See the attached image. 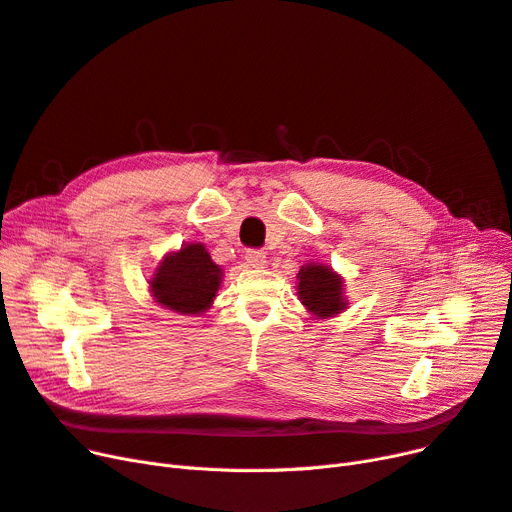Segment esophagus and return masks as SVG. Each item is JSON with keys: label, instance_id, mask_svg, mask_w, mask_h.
I'll list each match as a JSON object with an SVG mask.
<instances>
[{"label": "esophagus", "instance_id": "1", "mask_svg": "<svg viewBox=\"0 0 512 512\" xmlns=\"http://www.w3.org/2000/svg\"><path fill=\"white\" fill-rule=\"evenodd\" d=\"M245 262H248V267H254V269H262L264 264H267V254H264L262 250H248L245 252Z\"/></svg>", "mask_w": 512, "mask_h": 512}]
</instances>
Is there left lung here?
Masks as SVG:
<instances>
[{"mask_svg":"<svg viewBox=\"0 0 512 512\" xmlns=\"http://www.w3.org/2000/svg\"><path fill=\"white\" fill-rule=\"evenodd\" d=\"M298 296L302 304L317 317H332L346 309L342 296V279L321 264H309L298 273Z\"/></svg>","mask_w":512,"mask_h":512,"instance_id":"8db88e82","label":"left lung"}]
</instances>
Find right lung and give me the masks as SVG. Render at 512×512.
Instances as JSON below:
<instances>
[{
  "label": "right lung",
  "instance_id": "1",
  "mask_svg": "<svg viewBox=\"0 0 512 512\" xmlns=\"http://www.w3.org/2000/svg\"><path fill=\"white\" fill-rule=\"evenodd\" d=\"M222 271L201 243H189L159 264L151 283L155 300L180 315L203 313L216 298Z\"/></svg>",
  "mask_w": 512,
  "mask_h": 512
}]
</instances>
